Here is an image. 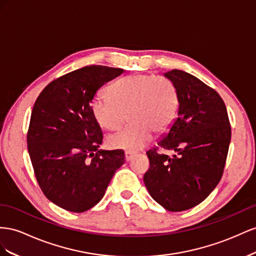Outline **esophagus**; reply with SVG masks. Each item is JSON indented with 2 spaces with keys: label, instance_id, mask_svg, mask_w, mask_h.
Wrapping results in <instances>:
<instances>
[{
  "label": "esophagus",
  "instance_id": "1",
  "mask_svg": "<svg viewBox=\"0 0 256 256\" xmlns=\"http://www.w3.org/2000/svg\"><path fill=\"white\" fill-rule=\"evenodd\" d=\"M135 156H136V154H135L134 152H130V151L126 152V162H130V160H132Z\"/></svg>",
  "mask_w": 256,
  "mask_h": 256
}]
</instances>
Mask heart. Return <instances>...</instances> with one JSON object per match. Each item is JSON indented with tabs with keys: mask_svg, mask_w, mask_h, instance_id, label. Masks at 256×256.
I'll list each match as a JSON object with an SVG mask.
<instances>
[{
	"mask_svg": "<svg viewBox=\"0 0 256 256\" xmlns=\"http://www.w3.org/2000/svg\"><path fill=\"white\" fill-rule=\"evenodd\" d=\"M108 96H96L91 102L93 118L106 130H116L128 118L130 124L109 136L112 149L136 152L147 144L152 133L163 134L176 121L180 108L178 88L170 79L136 74L120 79L107 89Z\"/></svg>",
	"mask_w": 256,
	"mask_h": 256,
	"instance_id": "b5f03b06",
	"label": "heart"
}]
</instances>
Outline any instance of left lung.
<instances>
[{
    "label": "left lung",
    "instance_id": "1",
    "mask_svg": "<svg viewBox=\"0 0 256 256\" xmlns=\"http://www.w3.org/2000/svg\"><path fill=\"white\" fill-rule=\"evenodd\" d=\"M164 76L178 88L180 108L158 146L177 154L149 150L144 182L153 200L178 212L198 205L220 182L232 132L224 102L212 88L184 70H172Z\"/></svg>",
    "mask_w": 256,
    "mask_h": 256
}]
</instances>
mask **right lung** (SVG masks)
I'll list each match as a JSON object with an SVG mask.
<instances>
[{
    "mask_svg": "<svg viewBox=\"0 0 256 256\" xmlns=\"http://www.w3.org/2000/svg\"><path fill=\"white\" fill-rule=\"evenodd\" d=\"M124 70L90 65L50 82L32 109L28 151L47 198L72 212H84L103 198L122 150L100 149L103 134L91 112L102 86Z\"/></svg>",
    "mask_w": 256,
    "mask_h": 256,
    "instance_id": "right-lung-1",
    "label": "right lung"
}]
</instances>
